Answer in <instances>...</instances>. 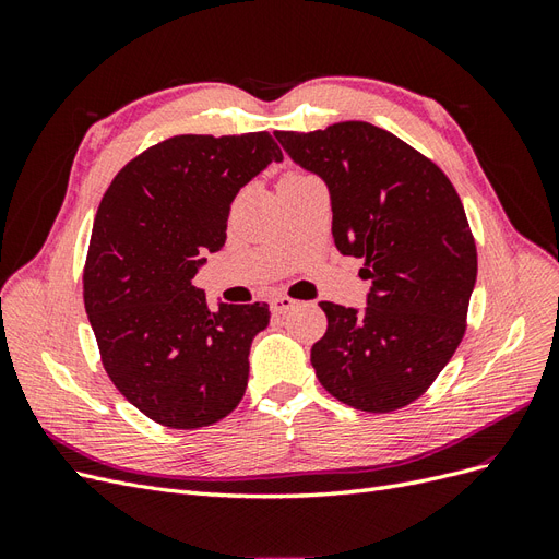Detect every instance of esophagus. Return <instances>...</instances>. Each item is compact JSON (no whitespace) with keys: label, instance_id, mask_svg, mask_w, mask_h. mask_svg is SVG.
<instances>
[{"label":"esophagus","instance_id":"esophagus-1","mask_svg":"<svg viewBox=\"0 0 559 559\" xmlns=\"http://www.w3.org/2000/svg\"><path fill=\"white\" fill-rule=\"evenodd\" d=\"M294 306H296V300H294V298H289V296H275L273 300H270V310H273L275 314L289 312Z\"/></svg>","mask_w":559,"mask_h":559}]
</instances>
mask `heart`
<instances>
[{"instance_id":"1","label":"heart","mask_w":559,"mask_h":559,"mask_svg":"<svg viewBox=\"0 0 559 559\" xmlns=\"http://www.w3.org/2000/svg\"><path fill=\"white\" fill-rule=\"evenodd\" d=\"M289 177H294V175H289Z\"/></svg>"}]
</instances>
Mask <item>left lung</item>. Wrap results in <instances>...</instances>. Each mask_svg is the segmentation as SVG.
I'll return each mask as SVG.
<instances>
[{"mask_svg": "<svg viewBox=\"0 0 559 559\" xmlns=\"http://www.w3.org/2000/svg\"><path fill=\"white\" fill-rule=\"evenodd\" d=\"M302 170L324 179L333 242L366 261V308L319 302L329 329L310 361L331 396L366 413L413 403L466 331L478 253L466 212L441 167L364 121L275 132Z\"/></svg>", "mask_w": 559, "mask_h": 559, "instance_id": "1", "label": "left lung"}]
</instances>
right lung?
Instances as JSON below:
<instances>
[{"instance_id": "add662e5", "label": "right lung", "mask_w": 559, "mask_h": 559, "mask_svg": "<svg viewBox=\"0 0 559 559\" xmlns=\"http://www.w3.org/2000/svg\"><path fill=\"white\" fill-rule=\"evenodd\" d=\"M284 156L267 132L177 134L118 173L93 224L83 302L107 376L163 427L238 408L267 302L207 306L193 277L226 245L230 202Z\"/></svg>"}]
</instances>
